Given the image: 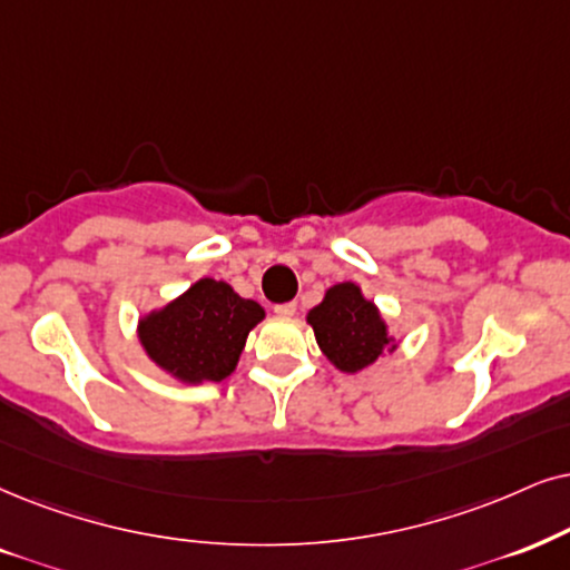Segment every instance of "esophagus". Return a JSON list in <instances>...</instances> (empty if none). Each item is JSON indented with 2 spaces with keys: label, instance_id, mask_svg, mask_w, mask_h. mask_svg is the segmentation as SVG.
I'll use <instances>...</instances> for the list:
<instances>
[{
  "label": "esophagus",
  "instance_id": "1",
  "mask_svg": "<svg viewBox=\"0 0 570 570\" xmlns=\"http://www.w3.org/2000/svg\"><path fill=\"white\" fill-rule=\"evenodd\" d=\"M273 309L278 315H284V318H292V315H297V302H284V305H276Z\"/></svg>",
  "mask_w": 570,
  "mask_h": 570
}]
</instances>
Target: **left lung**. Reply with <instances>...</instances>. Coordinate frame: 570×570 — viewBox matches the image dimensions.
Segmentation results:
<instances>
[{
	"instance_id": "obj_1",
	"label": "left lung",
	"mask_w": 570,
	"mask_h": 570,
	"mask_svg": "<svg viewBox=\"0 0 570 570\" xmlns=\"http://www.w3.org/2000/svg\"><path fill=\"white\" fill-rule=\"evenodd\" d=\"M307 323L323 355L344 373L368 368L386 350H397L379 307L352 281L331 286L321 305L307 313Z\"/></svg>"
}]
</instances>
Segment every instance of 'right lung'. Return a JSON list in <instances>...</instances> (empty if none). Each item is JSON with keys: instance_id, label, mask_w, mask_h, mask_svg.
<instances>
[{"instance_id": "right-lung-1", "label": "right lung", "mask_w": 570, "mask_h": 570, "mask_svg": "<svg viewBox=\"0 0 570 570\" xmlns=\"http://www.w3.org/2000/svg\"><path fill=\"white\" fill-rule=\"evenodd\" d=\"M265 318L255 299H244L226 281L199 278L181 297L139 321L141 347L155 365L184 384L228 379L249 331Z\"/></svg>"}]
</instances>
